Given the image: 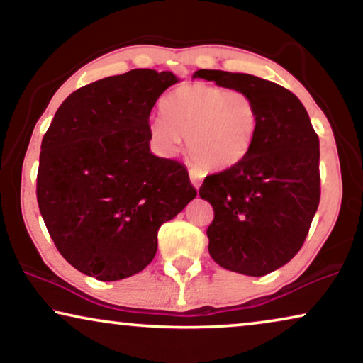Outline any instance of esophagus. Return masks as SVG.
Listing matches in <instances>:
<instances>
[{
  "instance_id": "esophagus-1",
  "label": "esophagus",
  "mask_w": 363,
  "mask_h": 363,
  "mask_svg": "<svg viewBox=\"0 0 363 363\" xmlns=\"http://www.w3.org/2000/svg\"><path fill=\"white\" fill-rule=\"evenodd\" d=\"M203 172L200 170V168H190V180L193 183V186L195 188H200L201 182H203Z\"/></svg>"
}]
</instances>
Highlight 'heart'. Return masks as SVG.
Returning a JSON list of instances; mask_svg holds the SVG:
<instances>
[{"label":"heart","mask_w":363,"mask_h":363,"mask_svg":"<svg viewBox=\"0 0 363 363\" xmlns=\"http://www.w3.org/2000/svg\"><path fill=\"white\" fill-rule=\"evenodd\" d=\"M150 122V135L165 153H177L182 137L205 170L221 172L245 160L255 147L259 112L251 96L205 82L172 91Z\"/></svg>","instance_id":"heart-1"}]
</instances>
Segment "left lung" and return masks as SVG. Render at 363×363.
<instances>
[{
	"label": "left lung",
	"instance_id": "obj_1",
	"mask_svg": "<svg viewBox=\"0 0 363 363\" xmlns=\"http://www.w3.org/2000/svg\"><path fill=\"white\" fill-rule=\"evenodd\" d=\"M193 77L246 92L259 112L250 155L206 177L200 196L215 211L206 230L215 262L246 276L269 274L299 252L319 206V137L302 102L279 84L208 69Z\"/></svg>",
	"mask_w": 363,
	"mask_h": 363
}]
</instances>
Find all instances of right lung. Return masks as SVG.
I'll use <instances>...</instances> for the list:
<instances>
[{
    "label": "right lung",
    "mask_w": 363,
    "mask_h": 363,
    "mask_svg": "<svg viewBox=\"0 0 363 363\" xmlns=\"http://www.w3.org/2000/svg\"><path fill=\"white\" fill-rule=\"evenodd\" d=\"M178 82L170 71L133 69L72 92L44 133L36 196L57 251L99 281L150 264L157 233L196 190L180 162L150 152L148 118Z\"/></svg>",
    "instance_id": "right-lung-1"
}]
</instances>
